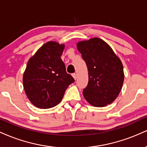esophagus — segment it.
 Returning <instances> with one entry per match:
<instances>
[{"instance_id":"1","label":"esophagus","mask_w":147,"mask_h":147,"mask_svg":"<svg viewBox=\"0 0 147 147\" xmlns=\"http://www.w3.org/2000/svg\"><path fill=\"white\" fill-rule=\"evenodd\" d=\"M72 77H73V78L75 79H77V74H75V73H73L72 74Z\"/></svg>"}]
</instances>
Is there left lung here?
<instances>
[{"label":"left lung","instance_id":"obj_1","mask_svg":"<svg viewBox=\"0 0 147 147\" xmlns=\"http://www.w3.org/2000/svg\"><path fill=\"white\" fill-rule=\"evenodd\" d=\"M77 47L88 72V83L83 90L84 98L97 107L111 104L124 82L122 61L109 45L99 38L80 41Z\"/></svg>","mask_w":147,"mask_h":147}]
</instances>
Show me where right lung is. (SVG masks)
I'll return each mask as SVG.
<instances>
[{
	"mask_svg": "<svg viewBox=\"0 0 147 147\" xmlns=\"http://www.w3.org/2000/svg\"><path fill=\"white\" fill-rule=\"evenodd\" d=\"M64 47L55 41L47 42L28 61L23 87L30 102L39 109L59 104L67 88L75 82L61 59Z\"/></svg>",
	"mask_w": 147,
	"mask_h": 147,
	"instance_id": "obj_1",
	"label": "right lung"
}]
</instances>
